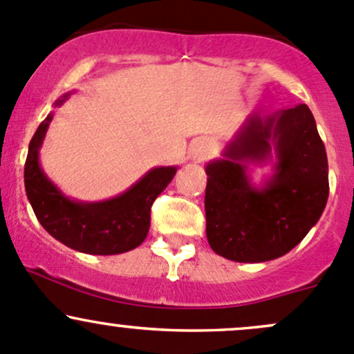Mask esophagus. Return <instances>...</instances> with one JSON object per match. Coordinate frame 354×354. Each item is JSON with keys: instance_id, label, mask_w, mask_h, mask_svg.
Returning a JSON list of instances; mask_svg holds the SVG:
<instances>
[{"instance_id": "1", "label": "esophagus", "mask_w": 354, "mask_h": 354, "mask_svg": "<svg viewBox=\"0 0 354 354\" xmlns=\"http://www.w3.org/2000/svg\"><path fill=\"white\" fill-rule=\"evenodd\" d=\"M212 142L209 138H198L190 145V157L195 160H203L212 152Z\"/></svg>"}]
</instances>
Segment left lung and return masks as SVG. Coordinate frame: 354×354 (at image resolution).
I'll list each match as a JSON object with an SVG mask.
<instances>
[{"label": "left lung", "mask_w": 354, "mask_h": 354, "mask_svg": "<svg viewBox=\"0 0 354 354\" xmlns=\"http://www.w3.org/2000/svg\"><path fill=\"white\" fill-rule=\"evenodd\" d=\"M269 160L273 174L257 187L248 167ZM205 173L207 240L233 262L286 255L315 226L329 197L326 147L306 104L250 114Z\"/></svg>", "instance_id": "left-lung-1"}]
</instances>
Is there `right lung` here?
<instances>
[{"label":"right lung","instance_id":"right-lung-1","mask_svg":"<svg viewBox=\"0 0 354 354\" xmlns=\"http://www.w3.org/2000/svg\"><path fill=\"white\" fill-rule=\"evenodd\" d=\"M68 97L70 94L59 97L56 108ZM51 120L49 113L32 137L24 171L27 198L42 227L63 245L88 255H118L144 243L151 227L152 203L171 183L178 167H154L127 192L102 202L73 200L49 180L39 162Z\"/></svg>","mask_w":354,"mask_h":354}]
</instances>
